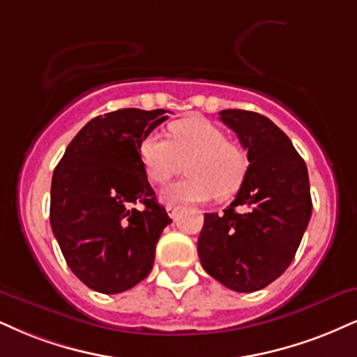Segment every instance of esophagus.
Instances as JSON below:
<instances>
[{"mask_svg":"<svg viewBox=\"0 0 357 357\" xmlns=\"http://www.w3.org/2000/svg\"><path fill=\"white\" fill-rule=\"evenodd\" d=\"M178 210H180V206H178V205H167V213H169V217H170V218H175V217H177Z\"/></svg>","mask_w":357,"mask_h":357,"instance_id":"1","label":"esophagus"}]
</instances>
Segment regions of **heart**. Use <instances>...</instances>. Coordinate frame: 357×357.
<instances>
[{
    "mask_svg": "<svg viewBox=\"0 0 357 357\" xmlns=\"http://www.w3.org/2000/svg\"><path fill=\"white\" fill-rule=\"evenodd\" d=\"M169 140L145 135L139 157L147 177L155 183L182 172L188 177L162 192L167 204H202L212 197L223 202L240 190L248 172V155L238 144L227 140L225 132L206 119L193 117L169 127Z\"/></svg>",
    "mask_w": 357,
    "mask_h": 357,
    "instance_id": "b5f03b06",
    "label": "heart"
}]
</instances>
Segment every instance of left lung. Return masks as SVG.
<instances>
[{
    "label": "left lung",
    "mask_w": 357,
    "mask_h": 357,
    "mask_svg": "<svg viewBox=\"0 0 357 357\" xmlns=\"http://www.w3.org/2000/svg\"><path fill=\"white\" fill-rule=\"evenodd\" d=\"M220 121L248 151V172L223 213H205L199 236L202 266L238 293L265 288L283 275L310 223L307 169L291 140L258 112L225 109Z\"/></svg>",
    "instance_id": "1"
}]
</instances>
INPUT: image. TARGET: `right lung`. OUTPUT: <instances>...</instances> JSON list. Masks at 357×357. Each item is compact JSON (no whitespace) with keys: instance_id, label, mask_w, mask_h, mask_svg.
I'll return each instance as SVG.
<instances>
[{"instance_id":"1","label":"right lung","mask_w":357,"mask_h":357,"mask_svg":"<svg viewBox=\"0 0 357 357\" xmlns=\"http://www.w3.org/2000/svg\"><path fill=\"white\" fill-rule=\"evenodd\" d=\"M167 119L164 109L94 117L52 174V233L68 266L94 291H127L152 270L155 245L172 220L157 204L139 145Z\"/></svg>"}]
</instances>
